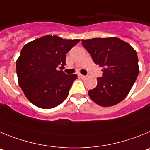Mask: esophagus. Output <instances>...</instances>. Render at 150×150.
I'll return each instance as SVG.
<instances>
[{"instance_id":"34e87169","label":"esophagus","mask_w":150,"mask_h":150,"mask_svg":"<svg viewBox=\"0 0 150 150\" xmlns=\"http://www.w3.org/2000/svg\"><path fill=\"white\" fill-rule=\"evenodd\" d=\"M78 77H79V78H82V79H84V78H86V75H81V74H78Z\"/></svg>"}]
</instances>
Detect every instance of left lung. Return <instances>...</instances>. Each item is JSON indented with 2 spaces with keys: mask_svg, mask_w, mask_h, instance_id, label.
<instances>
[{
  "mask_svg": "<svg viewBox=\"0 0 150 150\" xmlns=\"http://www.w3.org/2000/svg\"><path fill=\"white\" fill-rule=\"evenodd\" d=\"M82 45L99 67L102 77L88 91L92 100L103 107L117 105L127 96L139 73L137 52L117 37L82 40Z\"/></svg>",
  "mask_w": 150,
  "mask_h": 150,
  "instance_id": "1",
  "label": "left lung"
}]
</instances>
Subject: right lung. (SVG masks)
<instances>
[{"mask_svg":"<svg viewBox=\"0 0 150 150\" xmlns=\"http://www.w3.org/2000/svg\"><path fill=\"white\" fill-rule=\"evenodd\" d=\"M79 41L48 35L23 47L16 61L18 83L25 96L36 107L52 108L67 98L77 75H67L62 69L66 54Z\"/></svg>","mask_w":150,"mask_h":150,"instance_id":"right-lung-1","label":"right lung"}]
</instances>
